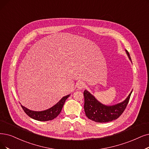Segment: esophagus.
<instances>
[{
  "mask_svg": "<svg viewBox=\"0 0 149 149\" xmlns=\"http://www.w3.org/2000/svg\"><path fill=\"white\" fill-rule=\"evenodd\" d=\"M85 87V84L84 82H79L78 83V88L79 89H82V88H84Z\"/></svg>",
  "mask_w": 149,
  "mask_h": 149,
  "instance_id": "1",
  "label": "esophagus"
}]
</instances>
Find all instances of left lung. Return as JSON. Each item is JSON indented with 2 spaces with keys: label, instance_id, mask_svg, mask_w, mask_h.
<instances>
[{
  "label": "left lung",
  "instance_id": "8db88e82",
  "mask_svg": "<svg viewBox=\"0 0 149 149\" xmlns=\"http://www.w3.org/2000/svg\"><path fill=\"white\" fill-rule=\"evenodd\" d=\"M127 54L131 61L129 52L126 50ZM123 102L112 106H106L99 102L93 95L87 91H84V111L86 116L94 122L98 123H106L114 120L119 117L129 102L131 94Z\"/></svg>",
  "mask_w": 149,
  "mask_h": 149
}]
</instances>
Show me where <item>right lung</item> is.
Returning a JSON list of instances; mask_svg holds the SVG:
<instances>
[{"label": "right lung", "instance_id": "obj_1", "mask_svg": "<svg viewBox=\"0 0 149 149\" xmlns=\"http://www.w3.org/2000/svg\"><path fill=\"white\" fill-rule=\"evenodd\" d=\"M70 95H68L67 96L63 97L57 104L53 106L52 108L43 111H33L25 108L24 106L22 105L21 106L26 114L35 120L38 121L51 120L57 117L58 115L60 114L65 101L70 97Z\"/></svg>", "mask_w": 149, "mask_h": 149}]
</instances>
